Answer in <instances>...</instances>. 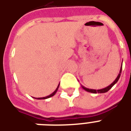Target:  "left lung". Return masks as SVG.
<instances>
[{
  "mask_svg": "<svg viewBox=\"0 0 131 131\" xmlns=\"http://www.w3.org/2000/svg\"><path fill=\"white\" fill-rule=\"evenodd\" d=\"M122 66H121V67H120V73L118 74V77L116 78V79L114 80V82L111 84L110 86H108L107 87L105 88H103V89H100V90H94V89H89V88H86L84 86H82V88L84 89L86 91L88 92H91V93H105V92H107V91H109L111 88H112L113 86H114V84H116L117 82H118V80H119V78L120 77V75H121V72H122Z\"/></svg>",
  "mask_w": 131,
  "mask_h": 131,
  "instance_id": "left-lung-1",
  "label": "left lung"
}]
</instances>
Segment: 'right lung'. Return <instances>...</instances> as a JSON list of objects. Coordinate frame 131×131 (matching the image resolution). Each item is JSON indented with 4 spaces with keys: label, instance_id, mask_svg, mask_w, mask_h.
<instances>
[{
    "label": "right lung",
    "instance_id": "1",
    "mask_svg": "<svg viewBox=\"0 0 131 131\" xmlns=\"http://www.w3.org/2000/svg\"><path fill=\"white\" fill-rule=\"evenodd\" d=\"M59 85L60 84H58V87L56 88V90L54 92H53V93H51V94H49V96H45V97H42V98H35V99H48V98H50L51 97V96H53L54 94H55L56 93V92H57L58 89V88H59Z\"/></svg>",
    "mask_w": 131,
    "mask_h": 131
}]
</instances>
